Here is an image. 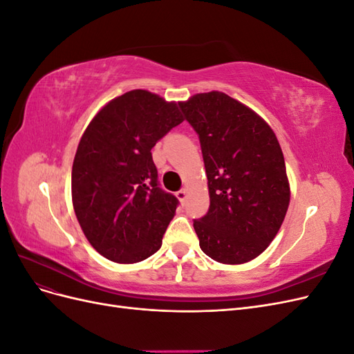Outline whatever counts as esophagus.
<instances>
[{"label": "esophagus", "mask_w": 354, "mask_h": 354, "mask_svg": "<svg viewBox=\"0 0 354 354\" xmlns=\"http://www.w3.org/2000/svg\"><path fill=\"white\" fill-rule=\"evenodd\" d=\"M176 196L178 198V201H180L181 203H183V202L186 201V198H187V190H186V189H180V190L177 192V194H176Z\"/></svg>", "instance_id": "esophagus-1"}]
</instances>
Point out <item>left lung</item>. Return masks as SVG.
I'll use <instances>...</instances> for the list:
<instances>
[{"instance_id": "1", "label": "left lung", "mask_w": 354, "mask_h": 354, "mask_svg": "<svg viewBox=\"0 0 354 354\" xmlns=\"http://www.w3.org/2000/svg\"><path fill=\"white\" fill-rule=\"evenodd\" d=\"M199 136L209 209L194 221L201 250L223 264L259 257L279 232L291 199L285 159L270 125L221 91L178 102Z\"/></svg>"}]
</instances>
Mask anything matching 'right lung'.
<instances>
[{
  "instance_id": "right-lung-1",
  "label": "right lung",
  "mask_w": 354,
  "mask_h": 354,
  "mask_svg": "<svg viewBox=\"0 0 354 354\" xmlns=\"http://www.w3.org/2000/svg\"><path fill=\"white\" fill-rule=\"evenodd\" d=\"M183 121L176 102L131 90L85 128L72 165V203L85 238L104 259L133 264L162 245L178 201L158 186L151 151Z\"/></svg>"
}]
</instances>
